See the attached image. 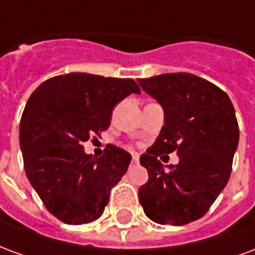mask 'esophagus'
Listing matches in <instances>:
<instances>
[{
	"label": "esophagus",
	"instance_id": "1",
	"mask_svg": "<svg viewBox=\"0 0 255 255\" xmlns=\"http://www.w3.org/2000/svg\"><path fill=\"white\" fill-rule=\"evenodd\" d=\"M132 164H139V155L132 154Z\"/></svg>",
	"mask_w": 255,
	"mask_h": 255
}]
</instances>
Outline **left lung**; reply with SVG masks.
Wrapping results in <instances>:
<instances>
[{
	"instance_id": "left-lung-1",
	"label": "left lung",
	"mask_w": 255,
	"mask_h": 255,
	"mask_svg": "<svg viewBox=\"0 0 255 255\" xmlns=\"http://www.w3.org/2000/svg\"><path fill=\"white\" fill-rule=\"evenodd\" d=\"M164 111L154 144L140 155L149 180L139 188L144 214L158 224L184 225L201 219L230 179L239 127L230 97L186 72L139 79ZM178 150L179 164L165 170L156 157Z\"/></svg>"
}]
</instances>
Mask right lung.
<instances>
[{
	"mask_svg": "<svg viewBox=\"0 0 255 255\" xmlns=\"http://www.w3.org/2000/svg\"><path fill=\"white\" fill-rule=\"evenodd\" d=\"M132 93L140 94L132 79L71 72L31 94L20 122L25 175L47 210L65 224L101 217L112 187L126 175L129 153L109 144L95 158L83 142L105 131L115 106Z\"/></svg>",
	"mask_w": 255,
	"mask_h": 255,
	"instance_id": "obj_1",
	"label": "right lung"
}]
</instances>
